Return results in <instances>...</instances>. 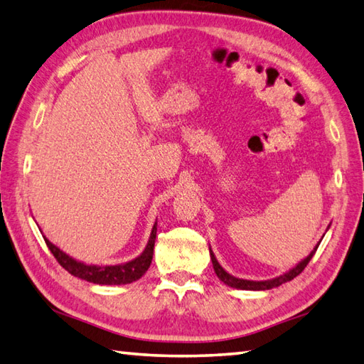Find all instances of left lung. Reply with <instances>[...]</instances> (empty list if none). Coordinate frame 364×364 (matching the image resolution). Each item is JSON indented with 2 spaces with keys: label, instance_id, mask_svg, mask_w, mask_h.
Returning <instances> with one entry per match:
<instances>
[{
  "label": "left lung",
  "instance_id": "obj_1",
  "mask_svg": "<svg viewBox=\"0 0 364 364\" xmlns=\"http://www.w3.org/2000/svg\"><path fill=\"white\" fill-rule=\"evenodd\" d=\"M330 228V226H328ZM327 228V231H328ZM323 239V237H322ZM322 240H318V243L314 247V250L311 251V253L305 257L301 259V261L296 264L295 267H292L291 270H287L286 273H283V275H279L277 278H272V279H264V281H253V279H242V278H235L232 275H229V273L223 269V267L220 265V262L217 261V257H215L212 248L210 250V259H212V265H213V270L215 273H217V277L223 281V283L229 287H234V289H240V291H269V289H273V287H278L281 284L287 283V281L294 279L295 277H299L300 273L305 270V267L308 265V262L311 261V257L314 256L316 250L318 248V245H321Z\"/></svg>",
  "mask_w": 364,
  "mask_h": 364
}]
</instances>
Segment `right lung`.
Here are the masks:
<instances>
[{
	"instance_id": "1",
	"label": "right lung",
	"mask_w": 364,
	"mask_h": 364,
	"mask_svg": "<svg viewBox=\"0 0 364 364\" xmlns=\"http://www.w3.org/2000/svg\"><path fill=\"white\" fill-rule=\"evenodd\" d=\"M155 235H157V223H154L152 232L149 235V242H147L143 253H141L138 257L132 259L129 262L116 264V265H94V264L77 261V259H73L72 256L65 255L63 250H59L56 245H53L47 239L46 235H43V240H46L47 247L56 257V261L61 264L64 269L70 273V275L89 281V283H94V284L122 286V284H130L133 281L139 279L147 272V269H149V265L152 262V255H154Z\"/></svg>"
}]
</instances>
